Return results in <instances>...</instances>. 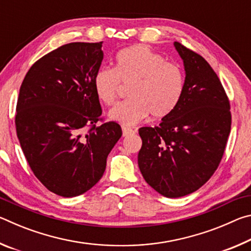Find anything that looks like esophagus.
I'll return each instance as SVG.
<instances>
[{
  "mask_svg": "<svg viewBox=\"0 0 251 251\" xmlns=\"http://www.w3.org/2000/svg\"><path fill=\"white\" fill-rule=\"evenodd\" d=\"M122 129H123V136H124V137L135 134V130H133L131 128H128V127H123Z\"/></svg>",
  "mask_w": 251,
  "mask_h": 251,
  "instance_id": "obj_1",
  "label": "esophagus"
}]
</instances>
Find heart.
<instances>
[{
  "mask_svg": "<svg viewBox=\"0 0 251 251\" xmlns=\"http://www.w3.org/2000/svg\"><path fill=\"white\" fill-rule=\"evenodd\" d=\"M120 80L129 85V100L109 112V117L124 125H135L151 115L168 116L177 107L184 94L185 74L180 66L168 63L159 53L145 45H133L121 50L115 69H100L94 77L99 99L113 105L118 99Z\"/></svg>",
  "mask_w": 251,
  "mask_h": 251,
  "instance_id": "b5f03b06",
  "label": "heart"
}]
</instances>
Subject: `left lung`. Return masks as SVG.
I'll return each instance as SVG.
<instances>
[{
  "instance_id": "obj_1",
  "label": "left lung",
  "mask_w": 251,
  "mask_h": 251,
  "mask_svg": "<svg viewBox=\"0 0 251 251\" xmlns=\"http://www.w3.org/2000/svg\"><path fill=\"white\" fill-rule=\"evenodd\" d=\"M184 62L185 90L159 126L142 127L138 166L144 179L168 198L186 196L208 181L223 158L231 127L222 83L201 55L174 43Z\"/></svg>"
}]
</instances>
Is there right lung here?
Returning <instances> with one entry per match:
<instances>
[{"instance_id":"obj_1","label":"right lung","mask_w":251,"mask_h":251,"mask_svg":"<svg viewBox=\"0 0 251 251\" xmlns=\"http://www.w3.org/2000/svg\"><path fill=\"white\" fill-rule=\"evenodd\" d=\"M101 43L65 44L34 63L21 85L16 134L34 175L50 192L75 197L96 185L122 136L101 121L94 77Z\"/></svg>"}]
</instances>
